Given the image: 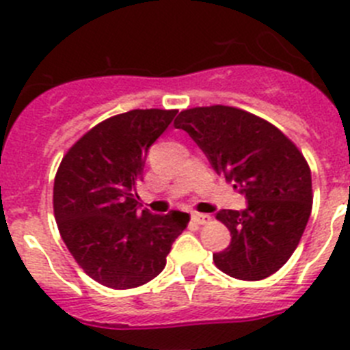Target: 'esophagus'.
Returning <instances> with one entry per match:
<instances>
[{
    "mask_svg": "<svg viewBox=\"0 0 350 350\" xmlns=\"http://www.w3.org/2000/svg\"><path fill=\"white\" fill-rule=\"evenodd\" d=\"M191 219H193V223H197V225H206V223H209L211 216H209V214L193 213V214H191Z\"/></svg>",
    "mask_w": 350,
    "mask_h": 350,
    "instance_id": "34e87169",
    "label": "esophagus"
}]
</instances>
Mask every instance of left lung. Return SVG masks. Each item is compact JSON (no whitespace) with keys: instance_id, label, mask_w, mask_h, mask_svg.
<instances>
[{"instance_id":"1","label":"left lung","mask_w":350,"mask_h":350,"mask_svg":"<svg viewBox=\"0 0 350 350\" xmlns=\"http://www.w3.org/2000/svg\"><path fill=\"white\" fill-rule=\"evenodd\" d=\"M174 125L247 198L244 211L216 214L232 242L213 254L214 265L242 281L272 275L297 250L312 211L307 160L275 125L232 106L185 109Z\"/></svg>"}]
</instances>
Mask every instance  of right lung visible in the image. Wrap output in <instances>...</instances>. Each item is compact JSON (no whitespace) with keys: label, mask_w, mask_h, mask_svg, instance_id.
<instances>
[{"label":"right lung","mask_w":350,"mask_h":350,"mask_svg":"<svg viewBox=\"0 0 350 350\" xmlns=\"http://www.w3.org/2000/svg\"><path fill=\"white\" fill-rule=\"evenodd\" d=\"M178 109H132L100 122L62 159L53 181V214L78 265L99 284L131 289L165 267L172 242L187 228L181 211H141L148 150Z\"/></svg>","instance_id":"add662e5"}]
</instances>
